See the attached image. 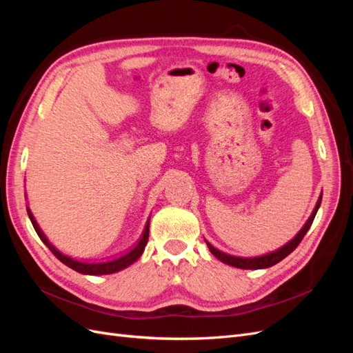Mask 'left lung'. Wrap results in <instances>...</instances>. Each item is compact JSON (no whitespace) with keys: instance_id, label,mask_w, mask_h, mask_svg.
<instances>
[{"instance_id":"8db88e82","label":"left lung","mask_w":353,"mask_h":353,"mask_svg":"<svg viewBox=\"0 0 353 353\" xmlns=\"http://www.w3.org/2000/svg\"><path fill=\"white\" fill-rule=\"evenodd\" d=\"M321 200H323V191H321V194H319V197L316 200V205H315V208L311 213V216L307 218V221L303 223V227L299 230L296 236L290 241H287L284 245H281V248L275 249L270 253H265V254H261V256H253V258H243V256H234V254L222 252V250L216 249L215 245H212L208 240H205V241L208 244L210 253L215 256L216 259H219L223 263L234 266V268H240V270H265V268H270V266L279 263L280 261H283L285 258V256L290 254L297 248L299 243L302 241V239L305 237V234L312 225L316 212H318L319 206H321Z\"/></svg>"}]
</instances>
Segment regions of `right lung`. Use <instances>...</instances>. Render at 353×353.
<instances>
[{
  "mask_svg": "<svg viewBox=\"0 0 353 353\" xmlns=\"http://www.w3.org/2000/svg\"><path fill=\"white\" fill-rule=\"evenodd\" d=\"M26 210H28V215H29V219L32 222V225H34L38 237L42 240V243H44L47 248L51 250V253L56 256V258L65 263L66 266H69V268H72L73 271H77L79 274H83V275H108V274H114V272H119L125 268H128V266L132 265L134 262H137L138 259L141 258V254L145 249L147 245V241H148V228H150V216H148L147 222H145V227L143 230V234L141 237L138 239V241L132 245V249H130L128 252H123L122 254L116 256V258H110L108 261H78L77 258H72V256L69 254H65L63 252H60L54 244H52L48 237L44 234V231L41 230L39 223L37 222L34 213H32L30 208L26 206Z\"/></svg>",
  "mask_w": 353,
  "mask_h": 353,
  "instance_id": "1",
  "label": "right lung"
}]
</instances>
